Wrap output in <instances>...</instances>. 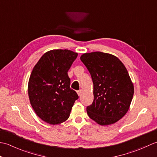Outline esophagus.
Returning a JSON list of instances; mask_svg holds the SVG:
<instances>
[{
    "label": "esophagus",
    "instance_id": "34e87169",
    "mask_svg": "<svg viewBox=\"0 0 157 157\" xmlns=\"http://www.w3.org/2000/svg\"><path fill=\"white\" fill-rule=\"evenodd\" d=\"M82 91L81 90H81H79V91H77V94H78V96H81V95H82Z\"/></svg>",
    "mask_w": 157,
    "mask_h": 157
}]
</instances>
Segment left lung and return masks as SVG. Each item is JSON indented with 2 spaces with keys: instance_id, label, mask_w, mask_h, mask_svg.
Here are the masks:
<instances>
[{
  "instance_id": "obj_1",
  "label": "left lung",
  "mask_w": 157,
  "mask_h": 157,
  "mask_svg": "<svg viewBox=\"0 0 157 157\" xmlns=\"http://www.w3.org/2000/svg\"><path fill=\"white\" fill-rule=\"evenodd\" d=\"M81 60L91 74L94 101L87 108L90 119L100 125L114 124L129 110L134 87L122 62L112 54L86 53Z\"/></svg>"
}]
</instances>
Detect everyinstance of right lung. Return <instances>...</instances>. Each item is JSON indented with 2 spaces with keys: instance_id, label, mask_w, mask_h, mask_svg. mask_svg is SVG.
Segmentation results:
<instances>
[{
  "instance_id": "add662e5",
  "label": "right lung",
  "mask_w": 157,
  "mask_h": 157,
  "mask_svg": "<svg viewBox=\"0 0 157 157\" xmlns=\"http://www.w3.org/2000/svg\"><path fill=\"white\" fill-rule=\"evenodd\" d=\"M78 53L68 49L46 52L34 66L28 81L30 104L40 119L51 124L69 118L78 96L70 89L68 71Z\"/></svg>"
}]
</instances>
